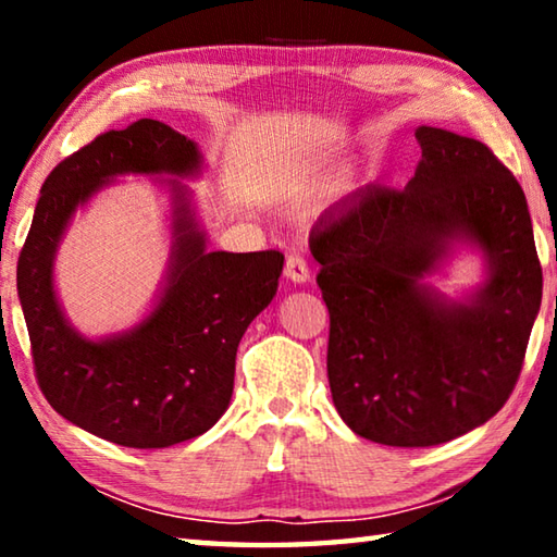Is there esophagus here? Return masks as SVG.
Wrapping results in <instances>:
<instances>
[{
	"label": "esophagus",
	"mask_w": 557,
	"mask_h": 557,
	"mask_svg": "<svg viewBox=\"0 0 557 557\" xmlns=\"http://www.w3.org/2000/svg\"><path fill=\"white\" fill-rule=\"evenodd\" d=\"M285 277L295 285H301V282L309 280V265L305 262V258L299 256H289L285 262Z\"/></svg>",
	"instance_id": "1"
}]
</instances>
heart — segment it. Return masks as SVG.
Here are the masks:
<instances>
[{"label": "heart", "instance_id": "1", "mask_svg": "<svg viewBox=\"0 0 557 557\" xmlns=\"http://www.w3.org/2000/svg\"><path fill=\"white\" fill-rule=\"evenodd\" d=\"M312 178H314L312 166H297V169H292V172H289L285 188L289 194H301V191H307L309 184H312Z\"/></svg>", "mask_w": 557, "mask_h": 557}]
</instances>
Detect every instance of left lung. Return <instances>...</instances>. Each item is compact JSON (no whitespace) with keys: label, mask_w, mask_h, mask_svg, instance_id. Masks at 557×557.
I'll use <instances>...</instances> for the list:
<instances>
[{"label":"left lung","mask_w":557,"mask_h":557,"mask_svg":"<svg viewBox=\"0 0 557 557\" xmlns=\"http://www.w3.org/2000/svg\"><path fill=\"white\" fill-rule=\"evenodd\" d=\"M403 191L356 194L309 245L329 307V388L356 435L432 447L484 425L521 373L543 272L523 188L492 149L420 125ZM459 249L485 280L459 298L429 282Z\"/></svg>","instance_id":"1"}]
</instances>
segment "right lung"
Returning a JSON list of instances; mask_svg holds the SVG:
<instances>
[{"instance_id":"1","label":"right lung","mask_w":557,"mask_h":557,"mask_svg":"<svg viewBox=\"0 0 557 557\" xmlns=\"http://www.w3.org/2000/svg\"><path fill=\"white\" fill-rule=\"evenodd\" d=\"M203 169L199 145L159 120L106 132L46 178L18 256V301L46 400L75 428L122 447L162 449L211 430L231 405L245 329L277 295L282 252L209 250L184 184ZM122 175H149L165 188L173 243L148 314L92 339L64 317L52 268L77 209Z\"/></svg>"}]
</instances>
